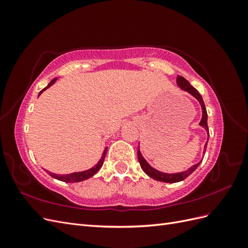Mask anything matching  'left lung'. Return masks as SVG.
<instances>
[{
  "mask_svg": "<svg viewBox=\"0 0 248 248\" xmlns=\"http://www.w3.org/2000/svg\"><path fill=\"white\" fill-rule=\"evenodd\" d=\"M177 84L178 86L181 88L182 90H184V91H187L189 94H191L193 97H196V98L199 100L201 107H202V120L200 122V125L202 127H204V128L207 130V132L209 133V129H208V124H207V119H208V115H207V110H206V108H205V104H204V101H202V98L201 94L198 92L197 89H194L189 82L188 80H186L183 77H180L178 76L177 78ZM209 136V134H208ZM209 139V138H208ZM207 144L208 141L206 142L205 145V148H204V153L206 152V149H207ZM138 158H139V161H140V168L142 169V170H144L146 174L151 177L155 180H157V181H160V182H167V183H176V182H180V181H183L184 179H186L187 177H188L189 175H191L192 172L198 169V167L201 164L202 161H200L199 163L194 164V166H192L190 169H188L185 171H181V172H176V174H166V172H161L159 170H157L155 169H153L150 164L145 160L144 157H142V155L140 154V146L138 148Z\"/></svg>",
  "mask_w": 248,
  "mask_h": 248,
  "instance_id": "obj_1",
  "label": "left lung"
}]
</instances>
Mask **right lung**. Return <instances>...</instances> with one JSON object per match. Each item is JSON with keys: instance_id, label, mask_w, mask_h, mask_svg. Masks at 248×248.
Returning a JSON list of instances; mask_svg holds the SVG:
<instances>
[{"instance_id": "right-lung-1", "label": "right lung", "mask_w": 248, "mask_h": 248, "mask_svg": "<svg viewBox=\"0 0 248 248\" xmlns=\"http://www.w3.org/2000/svg\"><path fill=\"white\" fill-rule=\"evenodd\" d=\"M56 80H57V78L52 79L46 88H44L43 90H41L39 95H41V93L44 91V90H46L47 88H49L50 86L54 85ZM39 95H38V96H39ZM107 152H108V147H107L106 149H104L103 154H102V156H101L100 160L98 161V163H97L96 166L93 167L92 169L84 170V171L72 172V174H68V175H57V174H54V172H50V171H48V170H46V171L47 172V174H48L49 176H51L52 178H55V179H57V180H60V181H63V182L72 183V182H80V181H84V180H87V179H89V178H91L92 176H94V175L96 174V172L100 170V168L102 167V164H103V162H104V158H106Z\"/></svg>"}]
</instances>
